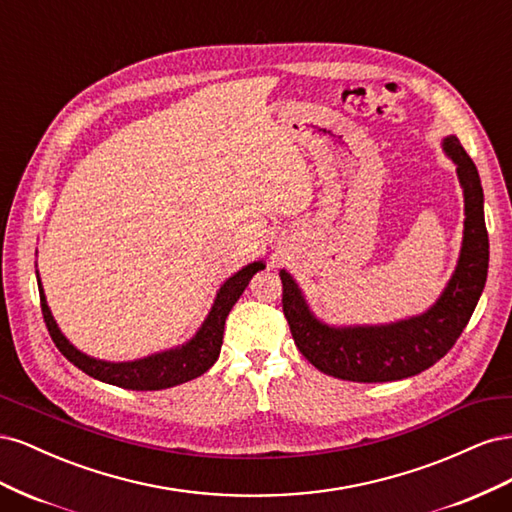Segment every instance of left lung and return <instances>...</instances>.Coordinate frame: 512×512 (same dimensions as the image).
Segmentation results:
<instances>
[{
  "label": "left lung",
  "instance_id": "obj_1",
  "mask_svg": "<svg viewBox=\"0 0 512 512\" xmlns=\"http://www.w3.org/2000/svg\"><path fill=\"white\" fill-rule=\"evenodd\" d=\"M442 149L457 166L463 190V239L455 271L423 314L386 324H329L309 307L301 286L282 269V303L294 344L316 369L352 382H391L421 374L451 350L483 294L489 269L485 194L472 158L457 136Z\"/></svg>",
  "mask_w": 512,
  "mask_h": 512
}]
</instances>
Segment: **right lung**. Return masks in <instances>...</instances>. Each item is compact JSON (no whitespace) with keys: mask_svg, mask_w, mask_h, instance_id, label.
Listing matches in <instances>:
<instances>
[{"mask_svg":"<svg viewBox=\"0 0 512 512\" xmlns=\"http://www.w3.org/2000/svg\"><path fill=\"white\" fill-rule=\"evenodd\" d=\"M265 267H267L265 260H254L250 265L239 269L235 275H230L228 280L220 286L218 294H215L207 318L185 344L147 354L143 359L119 361V363L102 361V359H96V356L85 354L83 350L76 348L64 333H61L59 324L51 314V307L46 303V294H44L38 271H36V277H38L40 305H42L46 329H49L59 352L64 354L70 363L83 369L87 376L106 384L121 386V389L162 391V389H170V386H177L203 376L205 371L218 361L220 350H222V339H224V324L230 309L239 301V297L247 288V284H250L252 277Z\"/></svg>","mask_w":512,"mask_h":512,"instance_id":"1","label":"right lung"}]
</instances>
